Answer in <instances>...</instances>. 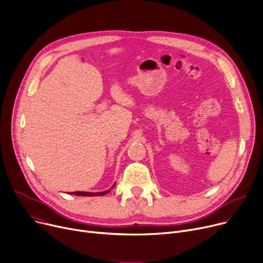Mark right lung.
<instances>
[{
    "label": "right lung",
    "instance_id": "right-lung-1",
    "mask_svg": "<svg viewBox=\"0 0 263 263\" xmlns=\"http://www.w3.org/2000/svg\"><path fill=\"white\" fill-rule=\"evenodd\" d=\"M115 186V184L111 186V189ZM110 189V190H111ZM110 190H107V191H104V192H98V193H90V192H74V193H70L71 195L74 194L77 196H86V197H92V196H104L106 195L107 193L110 192Z\"/></svg>",
    "mask_w": 263,
    "mask_h": 263
}]
</instances>
